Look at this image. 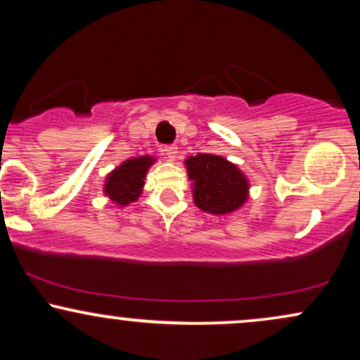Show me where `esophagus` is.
Here are the masks:
<instances>
[{
    "instance_id": "1",
    "label": "esophagus",
    "mask_w": 360,
    "mask_h": 360,
    "mask_svg": "<svg viewBox=\"0 0 360 360\" xmlns=\"http://www.w3.org/2000/svg\"><path fill=\"white\" fill-rule=\"evenodd\" d=\"M164 154L169 160H174L176 155H177V147L176 146H166L164 147Z\"/></svg>"
}]
</instances>
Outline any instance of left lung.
I'll use <instances>...</instances> for the list:
<instances>
[{
  "mask_svg": "<svg viewBox=\"0 0 360 360\" xmlns=\"http://www.w3.org/2000/svg\"><path fill=\"white\" fill-rule=\"evenodd\" d=\"M194 186V203L203 212L225 214L247 200V179L237 166L220 155L198 154L186 160Z\"/></svg>",
  "mask_w": 360,
  "mask_h": 360,
  "instance_id": "left-lung-1",
  "label": "left lung"
}]
</instances>
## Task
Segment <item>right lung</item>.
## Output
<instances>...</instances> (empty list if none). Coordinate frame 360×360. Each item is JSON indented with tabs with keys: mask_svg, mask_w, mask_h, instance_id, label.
Returning <instances> with one entry per match:
<instances>
[{
	"mask_svg": "<svg viewBox=\"0 0 360 360\" xmlns=\"http://www.w3.org/2000/svg\"><path fill=\"white\" fill-rule=\"evenodd\" d=\"M154 162L152 157H135L128 159L122 166L115 169L108 176L105 186L106 196H110L115 203L125 206L139 198L143 186L147 169Z\"/></svg>",
	"mask_w": 360,
	"mask_h": 360,
	"instance_id": "obj_1",
	"label": "right lung"
}]
</instances>
